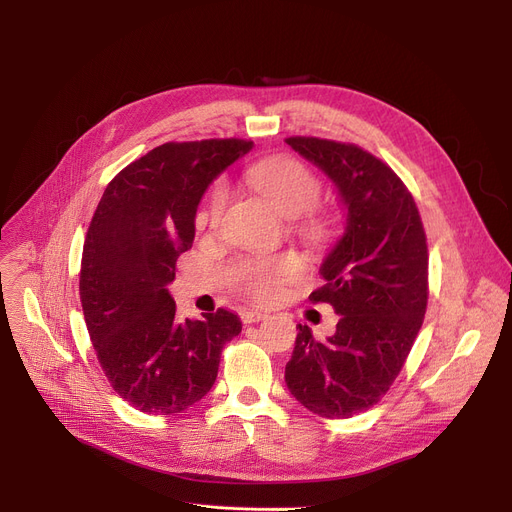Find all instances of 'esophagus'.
I'll use <instances>...</instances> for the list:
<instances>
[{"label": "esophagus", "instance_id": "34e87169", "mask_svg": "<svg viewBox=\"0 0 512 512\" xmlns=\"http://www.w3.org/2000/svg\"><path fill=\"white\" fill-rule=\"evenodd\" d=\"M242 321H245V324H257V321H261V319H265L267 317V311H261V309H247V311H242Z\"/></svg>", "mask_w": 512, "mask_h": 512}]
</instances>
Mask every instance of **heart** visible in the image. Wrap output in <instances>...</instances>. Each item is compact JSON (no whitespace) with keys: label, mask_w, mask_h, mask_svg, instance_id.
<instances>
[{"label":"heart","mask_w":512,"mask_h":512,"mask_svg":"<svg viewBox=\"0 0 512 512\" xmlns=\"http://www.w3.org/2000/svg\"><path fill=\"white\" fill-rule=\"evenodd\" d=\"M245 180L249 188L270 203L280 215L288 220L301 218V215L315 209L321 199V182L319 178L303 164V161L274 155L255 161L247 170ZM228 193L220 184L213 188L207 207V220L218 222L226 207ZM321 222L309 220L305 230L311 234L321 232ZM303 272V261L294 255L280 257L276 261H245L238 267V286L249 292L259 301H272L282 292V288L297 280Z\"/></svg>","instance_id":"obj_1"}]
</instances>
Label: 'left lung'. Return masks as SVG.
<instances>
[{
  "mask_svg": "<svg viewBox=\"0 0 512 512\" xmlns=\"http://www.w3.org/2000/svg\"><path fill=\"white\" fill-rule=\"evenodd\" d=\"M286 143L336 184L346 230L321 263L326 284L309 294L340 315L319 342L299 326L284 380L301 405L346 419L394 384L427 309V238L413 195L382 159L353 143L288 137Z\"/></svg>",
  "mask_w": 512,
  "mask_h": 512,
  "instance_id": "1",
  "label": "left lung"
}]
</instances>
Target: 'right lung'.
<instances>
[{
	"instance_id": "add662e5",
	"label": "right lung",
	"mask_w": 512,
	"mask_h": 512,
	"mask_svg": "<svg viewBox=\"0 0 512 512\" xmlns=\"http://www.w3.org/2000/svg\"><path fill=\"white\" fill-rule=\"evenodd\" d=\"M251 149L245 139L159 145L114 176L93 213L78 280L85 324L107 382L143 413L199 402L242 330L226 309L180 321L166 286L193 245L205 188Z\"/></svg>"
}]
</instances>
